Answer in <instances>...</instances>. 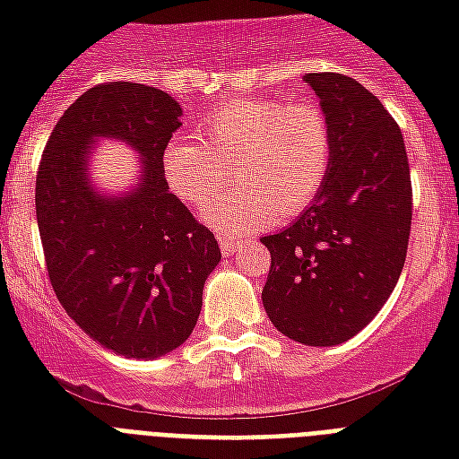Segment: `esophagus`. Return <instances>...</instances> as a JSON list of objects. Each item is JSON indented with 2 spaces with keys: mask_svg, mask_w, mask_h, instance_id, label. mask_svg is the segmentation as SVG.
<instances>
[{
  "mask_svg": "<svg viewBox=\"0 0 459 459\" xmlns=\"http://www.w3.org/2000/svg\"><path fill=\"white\" fill-rule=\"evenodd\" d=\"M238 240H233V238H219V247H221V255L223 257H230L233 252L238 250Z\"/></svg>",
  "mask_w": 459,
  "mask_h": 459,
  "instance_id": "34e87169",
  "label": "esophagus"
}]
</instances>
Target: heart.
Returning a JSON list of instances; mask_svg holds the SVG:
<instances>
[{
  "instance_id": "1",
  "label": "heart",
  "mask_w": 459,
  "mask_h": 459,
  "mask_svg": "<svg viewBox=\"0 0 459 459\" xmlns=\"http://www.w3.org/2000/svg\"><path fill=\"white\" fill-rule=\"evenodd\" d=\"M200 143L173 140L161 154L164 178L186 204L202 207L221 190L233 161L240 183L202 212L207 226L243 236L276 216L300 214L326 183L333 135L326 114L283 97H240L195 124Z\"/></svg>"
}]
</instances>
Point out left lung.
Instances as JSON below:
<instances>
[{
    "label": "left lung",
    "instance_id": "8db88e82",
    "mask_svg": "<svg viewBox=\"0 0 459 459\" xmlns=\"http://www.w3.org/2000/svg\"><path fill=\"white\" fill-rule=\"evenodd\" d=\"M333 135L326 183L288 229L264 236L269 319L302 345H338L391 298L405 266L412 180L385 107L342 74H307Z\"/></svg>",
    "mask_w": 459,
    "mask_h": 459
}]
</instances>
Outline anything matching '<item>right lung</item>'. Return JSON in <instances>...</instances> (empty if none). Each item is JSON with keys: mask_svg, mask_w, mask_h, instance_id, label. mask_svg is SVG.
Segmentation results:
<instances>
[{"mask_svg": "<svg viewBox=\"0 0 459 459\" xmlns=\"http://www.w3.org/2000/svg\"><path fill=\"white\" fill-rule=\"evenodd\" d=\"M180 104L140 82H102L56 121L35 180L47 273L68 316L95 342L135 359L193 333L204 281L221 259L214 233L169 190L161 154ZM100 137L128 142L143 166L133 191L97 194L87 157Z\"/></svg>", "mask_w": 459, "mask_h": 459, "instance_id": "right-lung-1", "label": "right lung"}]
</instances>
